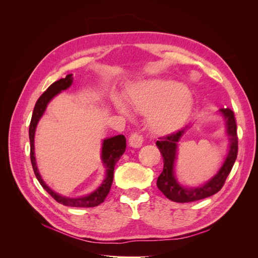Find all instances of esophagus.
Here are the masks:
<instances>
[{
  "label": "esophagus",
  "instance_id": "obj_1",
  "mask_svg": "<svg viewBox=\"0 0 258 258\" xmlns=\"http://www.w3.org/2000/svg\"><path fill=\"white\" fill-rule=\"evenodd\" d=\"M143 143V136L138 132H132L129 137V145L132 147H141Z\"/></svg>",
  "mask_w": 258,
  "mask_h": 258
}]
</instances>
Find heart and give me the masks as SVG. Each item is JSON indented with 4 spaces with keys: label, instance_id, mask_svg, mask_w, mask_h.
I'll use <instances>...</instances> for the list:
<instances>
[{
    "label": "heart",
    "instance_id": "b5f03b06",
    "mask_svg": "<svg viewBox=\"0 0 258 258\" xmlns=\"http://www.w3.org/2000/svg\"><path fill=\"white\" fill-rule=\"evenodd\" d=\"M127 102L136 112L147 115V126L156 135H168L181 128L194 106L191 93L183 84L163 80L135 85L128 92ZM115 105L120 113L129 114L120 101Z\"/></svg>",
    "mask_w": 258,
    "mask_h": 258
}]
</instances>
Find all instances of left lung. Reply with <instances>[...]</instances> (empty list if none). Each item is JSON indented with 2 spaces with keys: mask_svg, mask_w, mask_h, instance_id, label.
I'll return each mask as SVG.
<instances>
[{
  "mask_svg": "<svg viewBox=\"0 0 258 258\" xmlns=\"http://www.w3.org/2000/svg\"><path fill=\"white\" fill-rule=\"evenodd\" d=\"M221 113L225 116L227 123V134L229 136V153L224 165L218 171V173L209 181L207 184L197 188H184L179 185L173 175L174 160L176 155V147L179 139L184 135L185 129L177 130L173 134L159 138V141L156 145L159 148L163 158V170L157 179V187L165 196L174 202L185 204V202H194L212 196L222 189L226 178L232 169L238 155V135L237 122L235 114L230 108H221Z\"/></svg>",
  "mask_w": 258,
  "mask_h": 258,
  "instance_id": "8db88e82",
  "label": "left lung"
}]
</instances>
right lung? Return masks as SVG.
Returning <instances> with one entry per match:
<instances>
[{"label": "right lung", "instance_id": "1", "mask_svg": "<svg viewBox=\"0 0 258 258\" xmlns=\"http://www.w3.org/2000/svg\"><path fill=\"white\" fill-rule=\"evenodd\" d=\"M72 82H73L72 74L67 75L64 79H61L57 82L52 83L47 88V90H46L36 101L33 114H32V118H31L30 127H29L30 158H31V163H32L33 171L37 181L40 182L43 188L47 191L54 200L63 206L77 207V208H91V207H96V206H99L100 204H102L104 199L106 198L107 194L110 192L111 186L113 183L114 167L116 165V162L118 161L119 158L121 157V155L124 153V150H126V138H124V136L119 135V136L104 140L103 146H102V160L106 168V177L104 178L103 183L101 184L99 188L96 189V191H93L90 195H88V196L82 197V198H75V199L66 198L52 191L49 187L43 182L40 173H38L36 162H35V156H34V134H35V128L38 120H40L42 115L44 114L46 106H47L49 101L54 96L58 95L61 90L69 88L70 86H71Z\"/></svg>", "mask_w": 258, "mask_h": 258}]
</instances>
